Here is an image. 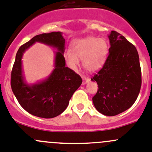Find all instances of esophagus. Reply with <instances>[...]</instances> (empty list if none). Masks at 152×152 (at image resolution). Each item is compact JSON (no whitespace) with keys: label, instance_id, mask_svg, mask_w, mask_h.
<instances>
[{"label":"esophagus","instance_id":"obj_1","mask_svg":"<svg viewBox=\"0 0 152 152\" xmlns=\"http://www.w3.org/2000/svg\"><path fill=\"white\" fill-rule=\"evenodd\" d=\"M82 78H83V85H86L90 81V79L86 76H82Z\"/></svg>","mask_w":152,"mask_h":152}]
</instances>
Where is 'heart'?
Here are the masks:
<instances>
[{
	"mask_svg": "<svg viewBox=\"0 0 152 152\" xmlns=\"http://www.w3.org/2000/svg\"><path fill=\"white\" fill-rule=\"evenodd\" d=\"M71 51L64 52V58L70 68L76 70L79 59H83V65L89 72H94L102 67L108 56V45L106 40L95 37L79 39L71 45Z\"/></svg>",
	"mask_w": 152,
	"mask_h": 152,
	"instance_id": "obj_1",
	"label": "heart"
}]
</instances>
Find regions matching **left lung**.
<instances>
[{"label": "left lung", "instance_id": "obj_1", "mask_svg": "<svg viewBox=\"0 0 152 152\" xmlns=\"http://www.w3.org/2000/svg\"><path fill=\"white\" fill-rule=\"evenodd\" d=\"M109 39L111 46L106 62L91 79L98 85L92 98L96 110L104 115L114 116L135 103L141 88L142 73L135 46L115 31Z\"/></svg>", "mask_w": 152, "mask_h": 152}]
</instances>
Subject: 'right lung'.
<instances>
[{
  "label": "right lung",
  "mask_w": 152,
  "mask_h": 152,
  "mask_svg": "<svg viewBox=\"0 0 152 152\" xmlns=\"http://www.w3.org/2000/svg\"><path fill=\"white\" fill-rule=\"evenodd\" d=\"M36 42L58 49L55 69L46 80L28 85L22 74L21 58L25 50ZM64 45L62 33L58 31L37 35L18 49L11 72V88L19 104L30 114L44 118L59 115L66 110L73 93L83 83L79 75L65 66Z\"/></svg>",
  "instance_id": "1"
}]
</instances>
